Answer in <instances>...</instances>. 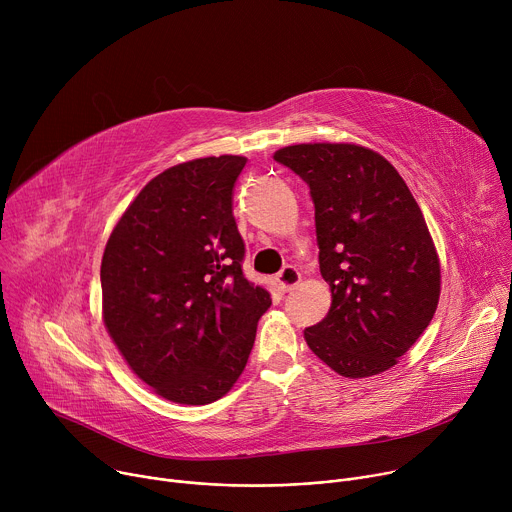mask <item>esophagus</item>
Listing matches in <instances>:
<instances>
[{
	"label": "esophagus",
	"instance_id": "1",
	"mask_svg": "<svg viewBox=\"0 0 512 512\" xmlns=\"http://www.w3.org/2000/svg\"><path fill=\"white\" fill-rule=\"evenodd\" d=\"M302 281V275L300 271L294 267V265H285L279 273H277V283L281 287V291H291L296 289Z\"/></svg>",
	"mask_w": 512,
	"mask_h": 512
}]
</instances>
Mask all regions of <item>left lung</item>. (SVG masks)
I'll list each match as a JSON object with an SVG mask.
<instances>
[{
    "label": "left lung",
    "instance_id": "8db88e82",
    "mask_svg": "<svg viewBox=\"0 0 512 512\" xmlns=\"http://www.w3.org/2000/svg\"><path fill=\"white\" fill-rule=\"evenodd\" d=\"M316 208L320 273L332 291L312 352L342 377L387 369L415 344L440 302V259L399 172L354 143H300L275 152Z\"/></svg>",
    "mask_w": 512,
    "mask_h": 512
}]
</instances>
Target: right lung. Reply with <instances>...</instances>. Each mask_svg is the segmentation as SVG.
I'll return each mask as SVG.
<instances>
[{
  "instance_id": "right-lung-1",
  "label": "right lung",
  "mask_w": 512,
  "mask_h": 512,
  "mask_svg": "<svg viewBox=\"0 0 512 512\" xmlns=\"http://www.w3.org/2000/svg\"><path fill=\"white\" fill-rule=\"evenodd\" d=\"M243 156L200 158L143 186L101 261L103 322L160 397L206 405L241 377L269 291L243 275L233 216Z\"/></svg>"
}]
</instances>
